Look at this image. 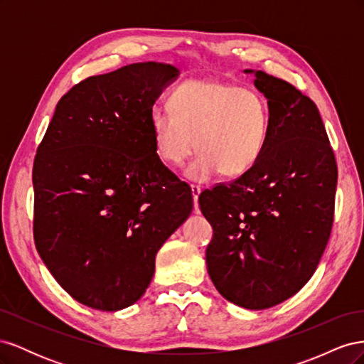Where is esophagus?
<instances>
[{"label": "esophagus", "instance_id": "obj_1", "mask_svg": "<svg viewBox=\"0 0 364 364\" xmlns=\"http://www.w3.org/2000/svg\"><path fill=\"white\" fill-rule=\"evenodd\" d=\"M191 193H193V200H194V211L199 213V196L202 193V188L197 185H191Z\"/></svg>", "mask_w": 364, "mask_h": 364}]
</instances>
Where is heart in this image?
<instances>
[{"mask_svg": "<svg viewBox=\"0 0 364 364\" xmlns=\"http://www.w3.org/2000/svg\"><path fill=\"white\" fill-rule=\"evenodd\" d=\"M168 109L150 114L155 151L162 162L181 165L199 149L185 170L193 182L220 173L245 174L266 149L269 111L257 91L220 80H188L171 92Z\"/></svg>", "mask_w": 364, "mask_h": 364, "instance_id": "obj_1", "label": "heart"}]
</instances>
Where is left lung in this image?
Wrapping results in <instances>:
<instances>
[{
    "label": "left lung",
    "instance_id": "8db88e82",
    "mask_svg": "<svg viewBox=\"0 0 364 364\" xmlns=\"http://www.w3.org/2000/svg\"><path fill=\"white\" fill-rule=\"evenodd\" d=\"M253 74L267 98L269 138L253 167L199 196L213 226L209 278L225 299L266 310L310 281L331 234L337 165L313 100L264 71Z\"/></svg>",
    "mask_w": 364,
    "mask_h": 364
}]
</instances>
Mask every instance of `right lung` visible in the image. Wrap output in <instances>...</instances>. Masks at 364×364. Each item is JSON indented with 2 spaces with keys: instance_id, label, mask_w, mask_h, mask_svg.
Instances as JSON below:
<instances>
[{
  "instance_id": "right-lung-1",
  "label": "right lung",
  "mask_w": 364,
  "mask_h": 364,
  "mask_svg": "<svg viewBox=\"0 0 364 364\" xmlns=\"http://www.w3.org/2000/svg\"><path fill=\"white\" fill-rule=\"evenodd\" d=\"M179 77L132 63L73 86L33 165L39 255L77 302L118 311L146 293L155 258L193 211V194L158 158L150 114Z\"/></svg>"
}]
</instances>
